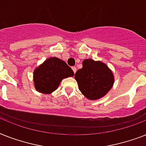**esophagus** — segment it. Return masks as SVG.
<instances>
[{"mask_svg": "<svg viewBox=\"0 0 146 146\" xmlns=\"http://www.w3.org/2000/svg\"><path fill=\"white\" fill-rule=\"evenodd\" d=\"M72 70H73V72H74V74H75V72H76V71H77L76 67H74V66H73V67H72Z\"/></svg>", "mask_w": 146, "mask_h": 146, "instance_id": "1", "label": "esophagus"}]
</instances>
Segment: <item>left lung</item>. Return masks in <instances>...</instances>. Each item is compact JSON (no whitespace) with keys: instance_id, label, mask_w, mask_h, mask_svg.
Returning <instances> with one entry per match:
<instances>
[{"instance_id":"1","label":"left lung","mask_w":146,"mask_h":146,"mask_svg":"<svg viewBox=\"0 0 146 146\" xmlns=\"http://www.w3.org/2000/svg\"><path fill=\"white\" fill-rule=\"evenodd\" d=\"M82 68L74 74L78 88L90 100L101 99L111 89L115 78L112 71L101 61L84 59Z\"/></svg>"}]
</instances>
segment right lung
I'll return each instance as SVG.
<instances>
[{
    "mask_svg": "<svg viewBox=\"0 0 146 146\" xmlns=\"http://www.w3.org/2000/svg\"><path fill=\"white\" fill-rule=\"evenodd\" d=\"M74 76V72L63 60L50 57L34 71V85L37 91L50 94L58 88L64 78Z\"/></svg>",
    "mask_w": 146,
    "mask_h": 146,
    "instance_id": "obj_1",
    "label": "right lung"
}]
</instances>
